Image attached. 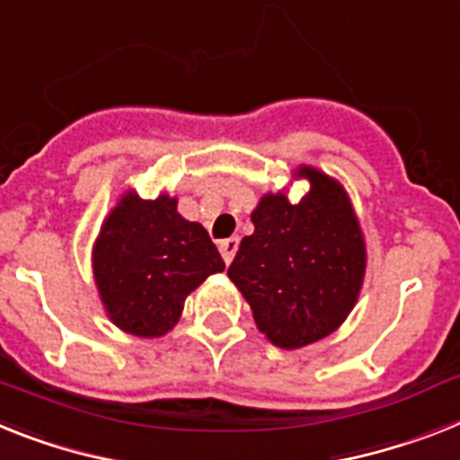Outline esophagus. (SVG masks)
I'll use <instances>...</instances> for the list:
<instances>
[{
	"instance_id": "1",
	"label": "esophagus",
	"mask_w": 460,
	"mask_h": 460,
	"mask_svg": "<svg viewBox=\"0 0 460 460\" xmlns=\"http://www.w3.org/2000/svg\"><path fill=\"white\" fill-rule=\"evenodd\" d=\"M238 250V238H226V241H219V252H222V260L226 261V264H231V260H234V254H236Z\"/></svg>"
}]
</instances>
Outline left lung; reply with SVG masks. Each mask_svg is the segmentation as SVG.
I'll return each instance as SVG.
<instances>
[{
	"label": "left lung",
	"instance_id": "8db88e82",
	"mask_svg": "<svg viewBox=\"0 0 460 460\" xmlns=\"http://www.w3.org/2000/svg\"><path fill=\"white\" fill-rule=\"evenodd\" d=\"M299 175L311 182L308 194L299 203L264 196L252 212L254 234L229 266L257 327L280 349H302L337 330L365 276V241L349 196L314 168Z\"/></svg>",
	"mask_w": 460,
	"mask_h": 460
}]
</instances>
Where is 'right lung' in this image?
Here are the masks:
<instances>
[{
    "label": "right lung",
    "mask_w": 460,
    "mask_h": 460,
    "mask_svg": "<svg viewBox=\"0 0 460 460\" xmlns=\"http://www.w3.org/2000/svg\"><path fill=\"white\" fill-rule=\"evenodd\" d=\"M93 271L111 323L135 337L172 330L184 299L208 276L224 271L215 243L177 200L123 196L100 229Z\"/></svg>",
    "instance_id": "obj_1"
}]
</instances>
